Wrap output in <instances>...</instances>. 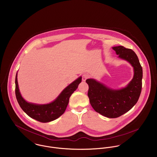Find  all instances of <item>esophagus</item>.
I'll list each match as a JSON object with an SVG mask.
<instances>
[{"label": "esophagus", "mask_w": 157, "mask_h": 157, "mask_svg": "<svg viewBox=\"0 0 157 157\" xmlns=\"http://www.w3.org/2000/svg\"><path fill=\"white\" fill-rule=\"evenodd\" d=\"M90 77V75L88 74H84L83 75H82V80L83 82L86 81V79H88V78Z\"/></svg>", "instance_id": "34e87169"}]
</instances>
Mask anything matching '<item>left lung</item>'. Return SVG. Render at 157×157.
I'll return each instance as SVG.
<instances>
[{
  "label": "left lung",
  "mask_w": 157,
  "mask_h": 157,
  "mask_svg": "<svg viewBox=\"0 0 157 157\" xmlns=\"http://www.w3.org/2000/svg\"><path fill=\"white\" fill-rule=\"evenodd\" d=\"M118 57L129 62L134 69V75L128 85L113 90L94 79H87L88 95L93 109L108 118H117L129 111L138 100L141 88L143 69L136 54L131 49L123 46L112 48Z\"/></svg>",
  "instance_id": "8db88e82"
}]
</instances>
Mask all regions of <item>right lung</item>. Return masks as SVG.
<instances>
[{
	"label": "right lung",
	"mask_w": 157,
	"mask_h": 157,
	"mask_svg": "<svg viewBox=\"0 0 157 157\" xmlns=\"http://www.w3.org/2000/svg\"><path fill=\"white\" fill-rule=\"evenodd\" d=\"M17 76L16 74L15 93L21 108L28 116L42 123L53 121L65 112L69 103V97L77 90L79 83L82 82V77H80L67 86L53 102L48 105H39L28 103L23 98L19 90Z\"/></svg>",
	"instance_id": "right-lung-1"
}]
</instances>
